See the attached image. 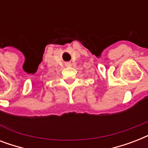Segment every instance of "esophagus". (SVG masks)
I'll list each match as a JSON object with an SVG mask.
<instances>
[{
	"label": "esophagus",
	"instance_id": "34e87169",
	"mask_svg": "<svg viewBox=\"0 0 148 148\" xmlns=\"http://www.w3.org/2000/svg\"><path fill=\"white\" fill-rule=\"evenodd\" d=\"M67 66H69V65H71V64H70V63H67Z\"/></svg>",
	"mask_w": 148,
	"mask_h": 148
}]
</instances>
